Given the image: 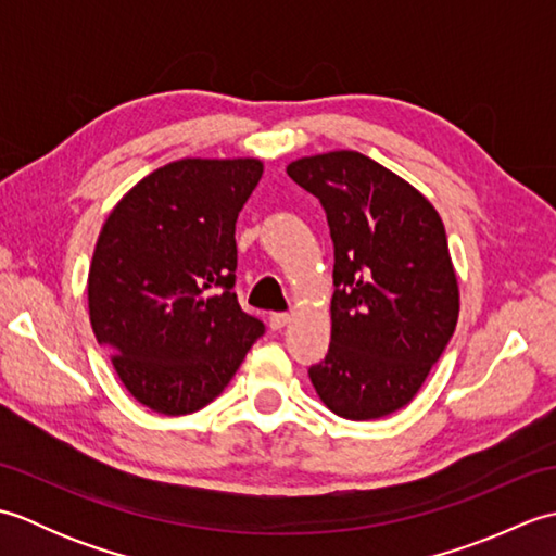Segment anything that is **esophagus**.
Here are the masks:
<instances>
[{"instance_id":"1","label":"esophagus","mask_w":556,"mask_h":556,"mask_svg":"<svg viewBox=\"0 0 556 556\" xmlns=\"http://www.w3.org/2000/svg\"><path fill=\"white\" fill-rule=\"evenodd\" d=\"M289 320H291L289 313H271L269 315V327L271 329H281V327H287Z\"/></svg>"}]
</instances>
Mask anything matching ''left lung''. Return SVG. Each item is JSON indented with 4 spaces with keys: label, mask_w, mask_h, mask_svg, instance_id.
Returning <instances> with one entry per match:
<instances>
[{
    "label": "left lung",
    "mask_w": 556,
    "mask_h": 556,
    "mask_svg": "<svg viewBox=\"0 0 556 556\" xmlns=\"http://www.w3.org/2000/svg\"><path fill=\"white\" fill-rule=\"evenodd\" d=\"M320 200L334 243L332 341L308 370L323 404L375 420L418 394L458 320L444 224L408 181L356 150L287 167Z\"/></svg>",
    "instance_id": "obj_1"
}]
</instances>
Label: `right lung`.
Segmentation results:
<instances>
[{"mask_svg": "<svg viewBox=\"0 0 556 556\" xmlns=\"http://www.w3.org/2000/svg\"><path fill=\"white\" fill-rule=\"evenodd\" d=\"M263 176L253 157H186L140 179L102 224L90 325L136 401L186 416L222 394L265 325L241 311L236 219Z\"/></svg>", "mask_w": 556, "mask_h": 556, "instance_id": "obj_1", "label": "right lung"}]
</instances>
